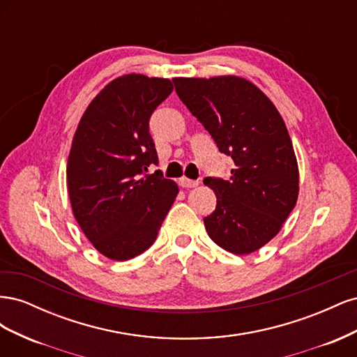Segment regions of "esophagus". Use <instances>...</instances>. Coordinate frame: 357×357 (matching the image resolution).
I'll list each match as a JSON object with an SVG mask.
<instances>
[{
  "mask_svg": "<svg viewBox=\"0 0 357 357\" xmlns=\"http://www.w3.org/2000/svg\"><path fill=\"white\" fill-rule=\"evenodd\" d=\"M178 183H180L181 188H186V189H189V188H197V186H198V181H197V180H189V178H186V177H181V178L178 180Z\"/></svg>",
  "mask_w": 357,
  "mask_h": 357,
  "instance_id": "obj_1",
  "label": "esophagus"
}]
</instances>
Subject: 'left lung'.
<instances>
[{
    "label": "left lung",
    "instance_id": "left-lung-1",
    "mask_svg": "<svg viewBox=\"0 0 357 357\" xmlns=\"http://www.w3.org/2000/svg\"><path fill=\"white\" fill-rule=\"evenodd\" d=\"M172 82L219 152L235 164L229 180L204 178L218 198L204 218L208 236L234 255L259 250L282 229L299 192L298 162L282 116L261 89L235 75Z\"/></svg>",
    "mask_w": 357,
    "mask_h": 357
}]
</instances>
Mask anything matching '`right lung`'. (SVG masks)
Instances as JSON below:
<instances>
[{"label": "right lung", "mask_w": 357, "mask_h": 357, "mask_svg": "<svg viewBox=\"0 0 357 357\" xmlns=\"http://www.w3.org/2000/svg\"><path fill=\"white\" fill-rule=\"evenodd\" d=\"M172 92L168 79L126 74L95 96L75 129L67 165L74 218L113 261L146 252L178 193L158 169L150 116Z\"/></svg>", "instance_id": "add662e5"}]
</instances>
